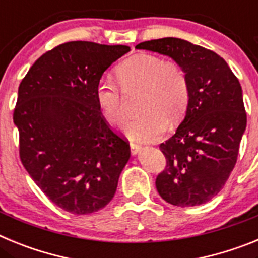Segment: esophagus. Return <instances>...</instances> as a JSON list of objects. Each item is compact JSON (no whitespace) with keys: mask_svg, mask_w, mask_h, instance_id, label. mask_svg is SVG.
Here are the masks:
<instances>
[{"mask_svg":"<svg viewBox=\"0 0 258 258\" xmlns=\"http://www.w3.org/2000/svg\"><path fill=\"white\" fill-rule=\"evenodd\" d=\"M141 150H142V146L137 145V143H131V152H132V155L140 154Z\"/></svg>","mask_w":258,"mask_h":258,"instance_id":"obj_1","label":"esophagus"}]
</instances>
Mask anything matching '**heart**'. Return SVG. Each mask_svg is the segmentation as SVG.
Listing matches in <instances>:
<instances>
[{"label": "heart", "instance_id": "heart-1", "mask_svg": "<svg viewBox=\"0 0 258 258\" xmlns=\"http://www.w3.org/2000/svg\"><path fill=\"white\" fill-rule=\"evenodd\" d=\"M118 83L129 93L143 89L140 111L122 126L129 138L152 142L164 136L168 121L172 124L183 117L190 99L188 80L184 71L175 63H165L151 54H138L126 59L116 70ZM98 106L111 124H121L126 117L124 95L111 80L98 84Z\"/></svg>", "mask_w": 258, "mask_h": 258}]
</instances>
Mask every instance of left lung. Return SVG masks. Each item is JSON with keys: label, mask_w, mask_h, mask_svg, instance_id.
Masks as SVG:
<instances>
[{"label": "left lung", "mask_w": 258, "mask_h": 258, "mask_svg": "<svg viewBox=\"0 0 258 258\" xmlns=\"http://www.w3.org/2000/svg\"><path fill=\"white\" fill-rule=\"evenodd\" d=\"M136 49L172 58L190 88L183 121L160 145L166 168L157 175V192L177 207L204 204L226 183L247 127L239 80L218 54L182 38L145 41Z\"/></svg>", "instance_id": "obj_1"}]
</instances>
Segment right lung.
I'll return each mask as SVG.
<instances>
[{
  "instance_id": "1",
  "label": "right lung",
  "mask_w": 258,
  "mask_h": 258,
  "mask_svg": "<svg viewBox=\"0 0 258 258\" xmlns=\"http://www.w3.org/2000/svg\"><path fill=\"white\" fill-rule=\"evenodd\" d=\"M127 51L125 45L66 42L41 55L19 85L14 124L20 160L42 192L70 213L104 208L131 157L95 97L104 71Z\"/></svg>"
}]
</instances>
